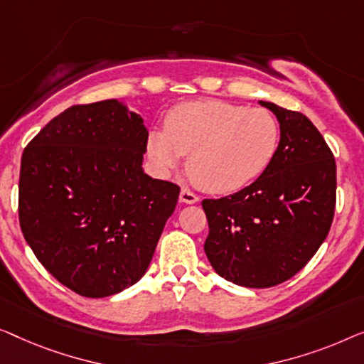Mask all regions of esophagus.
Masks as SVG:
<instances>
[{
  "instance_id": "34e87169",
  "label": "esophagus",
  "mask_w": 364,
  "mask_h": 364,
  "mask_svg": "<svg viewBox=\"0 0 364 364\" xmlns=\"http://www.w3.org/2000/svg\"><path fill=\"white\" fill-rule=\"evenodd\" d=\"M180 201L184 203V204H194V203L199 201V198L191 191V189L183 188L181 193H180Z\"/></svg>"
}]
</instances>
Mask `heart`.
I'll list each match as a JSON object with an SVG mask.
<instances>
[{
    "label": "heart",
    "instance_id": "obj_1",
    "mask_svg": "<svg viewBox=\"0 0 364 364\" xmlns=\"http://www.w3.org/2000/svg\"><path fill=\"white\" fill-rule=\"evenodd\" d=\"M280 125L272 112L223 100H191L173 107L165 130L146 136L153 166L168 173L188 156L186 171L209 193L242 189L277 155Z\"/></svg>",
    "mask_w": 364,
    "mask_h": 364
}]
</instances>
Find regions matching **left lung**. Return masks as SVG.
I'll use <instances>...</instances> for the list:
<instances>
[{
    "label": "left lung",
    "instance_id": "1",
    "mask_svg": "<svg viewBox=\"0 0 364 364\" xmlns=\"http://www.w3.org/2000/svg\"><path fill=\"white\" fill-rule=\"evenodd\" d=\"M259 104L280 124L277 155L252 184L203 201L209 262L249 289L279 285L304 269L328 235L336 204V163L321 133L300 112Z\"/></svg>",
    "mask_w": 364,
    "mask_h": 364
}]
</instances>
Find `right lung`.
I'll return each mask as SVG.
<instances>
[{
  "mask_svg": "<svg viewBox=\"0 0 364 364\" xmlns=\"http://www.w3.org/2000/svg\"><path fill=\"white\" fill-rule=\"evenodd\" d=\"M148 130L124 102L73 105L24 148L19 224L46 270L102 299L145 275L180 186L143 173Z\"/></svg>",
  "mask_w": 364,
  "mask_h": 364,
  "instance_id": "right-lung-1",
  "label": "right lung"
}]
</instances>
